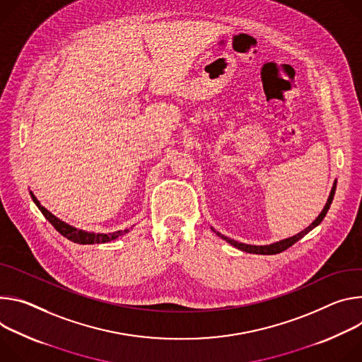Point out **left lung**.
Here are the masks:
<instances>
[{
	"mask_svg": "<svg viewBox=\"0 0 362 362\" xmlns=\"http://www.w3.org/2000/svg\"><path fill=\"white\" fill-rule=\"evenodd\" d=\"M335 188H337V182H334V187H332V189H331L328 202H327V204H325L322 213H320V214L317 216V218H316L308 228H305L303 231H300L299 234H296V235H293V237H289V238H286V240H282V242H277V243H273V245H269V246H250V245H245V243H238V242H235V240L228 238V237L223 235L221 233L216 231L214 228H211V230H213L218 237H221L223 240H226L227 243H230L231 246L237 247L238 250H242V252L255 253V255H277V253H282V252H285L286 249H289L291 246H293V245L298 242V240H300L302 237H305L310 230H313L317 224H320V221H322V220L325 218V216H327V213H328V210H329V207H331V204H332V199H334V195H335Z\"/></svg>",
	"mask_w": 362,
	"mask_h": 362,
	"instance_id": "8db88e82",
	"label": "left lung"
}]
</instances>
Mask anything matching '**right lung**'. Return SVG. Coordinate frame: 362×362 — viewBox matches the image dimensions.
<instances>
[{"label": "right lung", "instance_id": "obj_1", "mask_svg": "<svg viewBox=\"0 0 362 362\" xmlns=\"http://www.w3.org/2000/svg\"><path fill=\"white\" fill-rule=\"evenodd\" d=\"M31 194V198L33 202L35 203V206L40 209V211L43 213V216L49 220V223H52V226L64 237H67L70 242L73 243H78V245H95V243H107L110 242V240H115L117 238L119 235H122L124 233H128V230L122 231H115V233H109V234H95V233H88V231H83V230H77L69 224H66L64 221H60L57 217H54L50 211H47L45 207L40 206L38 199Z\"/></svg>", "mask_w": 362, "mask_h": 362}]
</instances>
